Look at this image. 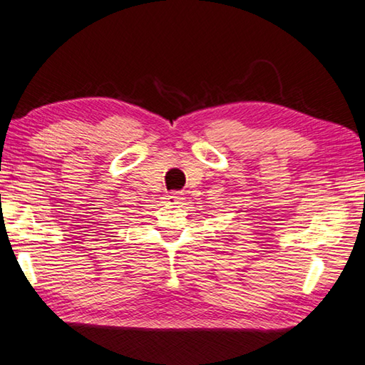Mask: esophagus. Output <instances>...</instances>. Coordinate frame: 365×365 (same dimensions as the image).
<instances>
[{"mask_svg":"<svg viewBox=\"0 0 365 365\" xmlns=\"http://www.w3.org/2000/svg\"><path fill=\"white\" fill-rule=\"evenodd\" d=\"M166 200H168L170 204H179V202L182 200V194L181 192H171L168 197H166Z\"/></svg>","mask_w":365,"mask_h":365,"instance_id":"obj_1","label":"esophagus"}]
</instances>
